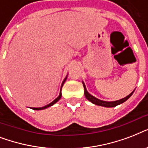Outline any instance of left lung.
<instances>
[{"label":"left lung","instance_id":"left-lung-1","mask_svg":"<svg viewBox=\"0 0 148 148\" xmlns=\"http://www.w3.org/2000/svg\"><path fill=\"white\" fill-rule=\"evenodd\" d=\"M82 83H83L84 88V95H85L86 98L88 99L89 101H90L91 103L96 104V105L102 106V107H105V108H114V107H115V106L119 105V104H121V103H124V102H125V101L129 98V97H131V95H133L134 91V90L133 91H132L130 95H127V97H124V98H122V99H120V100H118V101H102V100H100V99L94 97L93 95L89 94L88 90H87V88H86V86L85 84H84V81H82Z\"/></svg>","mask_w":148,"mask_h":148}]
</instances>
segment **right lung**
<instances>
[{
    "instance_id": "add662e5",
    "label": "right lung",
    "mask_w": 148,
    "mask_h": 148,
    "mask_svg": "<svg viewBox=\"0 0 148 148\" xmlns=\"http://www.w3.org/2000/svg\"><path fill=\"white\" fill-rule=\"evenodd\" d=\"M67 75L66 76V77L64 78V80L62 82V84H61V87H60V95H59V96H58L57 98L55 99V100H53L51 103H50L49 104H47V105L45 106V107H41V108H31V109H33V110H44V109H46V108H49V107H51V106H53L54 103H56L57 102H58L59 100H60V98H61V96H62V94H61V88H62L63 85H64V82L66 81V80H67Z\"/></svg>"
}]
</instances>
